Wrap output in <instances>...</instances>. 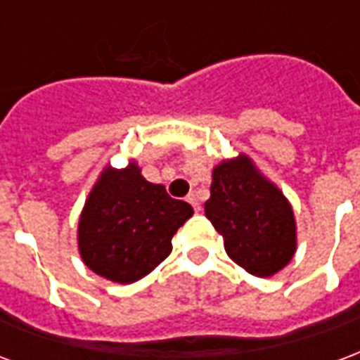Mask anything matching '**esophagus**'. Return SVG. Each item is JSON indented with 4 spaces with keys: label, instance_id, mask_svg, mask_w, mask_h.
Instances as JSON below:
<instances>
[{
    "label": "esophagus",
    "instance_id": "1",
    "mask_svg": "<svg viewBox=\"0 0 360 360\" xmlns=\"http://www.w3.org/2000/svg\"><path fill=\"white\" fill-rule=\"evenodd\" d=\"M187 200L191 204H193V208H195V212H200V208H202V206H200V200H198V196H196L195 193H191V195L187 196Z\"/></svg>",
    "mask_w": 360,
    "mask_h": 360
}]
</instances>
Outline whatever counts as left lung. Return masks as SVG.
<instances>
[{"instance_id": "obj_1", "label": "left lung", "mask_w": 360, "mask_h": 360, "mask_svg": "<svg viewBox=\"0 0 360 360\" xmlns=\"http://www.w3.org/2000/svg\"><path fill=\"white\" fill-rule=\"evenodd\" d=\"M206 218L224 237L226 252L258 278H268L293 258L297 247L293 210L278 187L241 156L212 173Z\"/></svg>"}]
</instances>
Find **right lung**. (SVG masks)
Instances as JSON below:
<instances>
[{"mask_svg":"<svg viewBox=\"0 0 360 360\" xmlns=\"http://www.w3.org/2000/svg\"><path fill=\"white\" fill-rule=\"evenodd\" d=\"M193 216V206L148 183L136 164L108 167L92 188L79 221V249L98 276L133 283L172 252L173 235Z\"/></svg>","mask_w":360,"mask_h":360,"instance_id":"right-lung-1","label":"right lung"}]
</instances>
